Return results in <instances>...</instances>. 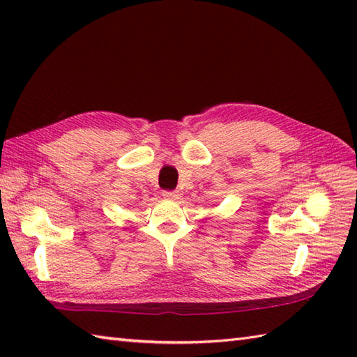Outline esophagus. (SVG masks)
Segmentation results:
<instances>
[{
    "label": "esophagus",
    "instance_id": "1",
    "mask_svg": "<svg viewBox=\"0 0 357 357\" xmlns=\"http://www.w3.org/2000/svg\"><path fill=\"white\" fill-rule=\"evenodd\" d=\"M162 196L165 199H176L178 198V193L176 192H173V190H165V192H162Z\"/></svg>",
    "mask_w": 357,
    "mask_h": 357
}]
</instances>
